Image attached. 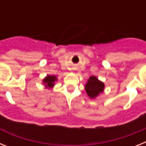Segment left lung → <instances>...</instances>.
<instances>
[{
    "label": "left lung",
    "mask_w": 146,
    "mask_h": 146,
    "mask_svg": "<svg viewBox=\"0 0 146 146\" xmlns=\"http://www.w3.org/2000/svg\"><path fill=\"white\" fill-rule=\"evenodd\" d=\"M104 88V85L103 82L99 81L97 77L91 76L86 85V91L90 98H94L99 95V93L102 92Z\"/></svg>",
    "instance_id": "1"
}]
</instances>
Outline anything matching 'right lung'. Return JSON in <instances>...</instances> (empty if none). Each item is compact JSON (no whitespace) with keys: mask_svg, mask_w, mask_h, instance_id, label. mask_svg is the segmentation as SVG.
Segmentation results:
<instances>
[{"mask_svg":"<svg viewBox=\"0 0 146 146\" xmlns=\"http://www.w3.org/2000/svg\"><path fill=\"white\" fill-rule=\"evenodd\" d=\"M57 80V78L55 76H50L48 75L47 77H45V79L44 80L43 82L47 87L51 88L54 86V82Z\"/></svg>","mask_w":146,"mask_h":146,"instance_id":"right-lung-1","label":"right lung"}]
</instances>
